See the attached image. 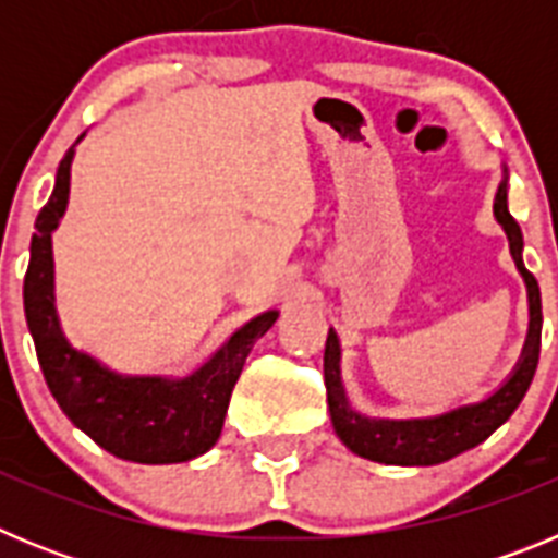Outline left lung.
I'll return each instance as SVG.
<instances>
[{
  "instance_id": "1",
  "label": "left lung",
  "mask_w": 558,
  "mask_h": 558,
  "mask_svg": "<svg viewBox=\"0 0 558 558\" xmlns=\"http://www.w3.org/2000/svg\"><path fill=\"white\" fill-rule=\"evenodd\" d=\"M495 218L506 229L511 243V256L522 279L529 284L531 299V329L529 343L522 349V360L517 363L514 374L502 388H497L489 399L477 405H463L458 411L441 413L433 418H366L354 413L347 402V393L340 386L338 368V338L329 329L327 349H324V383H327V402L332 413V425L338 438L354 456L368 458L377 463H393V466H433V463L450 461L461 452L472 450L492 436L497 427L517 411L539 363L542 343V299L539 284L534 274L522 265V231L520 223L511 218L509 201H506V181L497 186Z\"/></svg>"
}]
</instances>
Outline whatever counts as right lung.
<instances>
[{
	"label": "right lung",
	"mask_w": 558,
	"mask_h": 558,
	"mask_svg": "<svg viewBox=\"0 0 558 558\" xmlns=\"http://www.w3.org/2000/svg\"><path fill=\"white\" fill-rule=\"evenodd\" d=\"M69 150L56 175V190L38 211L24 276V315L49 391L61 411L95 438L102 450L133 463H181L204 456L220 438L226 408L256 338L276 322V310L236 329L209 363L184 379L120 377L88 354L75 352L56 315L52 231L66 211Z\"/></svg>",
	"instance_id": "add662e5"
}]
</instances>
